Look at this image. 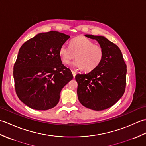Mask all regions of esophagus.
<instances>
[{
  "instance_id": "34e87169",
  "label": "esophagus",
  "mask_w": 146,
  "mask_h": 146,
  "mask_svg": "<svg viewBox=\"0 0 146 146\" xmlns=\"http://www.w3.org/2000/svg\"><path fill=\"white\" fill-rule=\"evenodd\" d=\"M71 72H72L73 77H74V78H75V76H76V72H75V71H71Z\"/></svg>"
}]
</instances>
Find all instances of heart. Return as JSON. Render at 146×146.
Segmentation results:
<instances>
[{"label":"heart","mask_w":146,"mask_h":146,"mask_svg":"<svg viewBox=\"0 0 146 146\" xmlns=\"http://www.w3.org/2000/svg\"><path fill=\"white\" fill-rule=\"evenodd\" d=\"M69 46L70 48L63 44L59 49V56L64 64H70L76 56L74 66L88 72L97 68L104 59V49L84 36L73 39Z\"/></svg>","instance_id":"obj_1"}]
</instances>
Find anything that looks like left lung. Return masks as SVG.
Segmentation results:
<instances>
[{
  "mask_svg": "<svg viewBox=\"0 0 146 146\" xmlns=\"http://www.w3.org/2000/svg\"><path fill=\"white\" fill-rule=\"evenodd\" d=\"M95 39L104 49L101 64L91 71L75 76L77 95L80 103L90 109L100 111L112 106L124 94L127 66L120 49L101 36L85 35Z\"/></svg>",
  "mask_w": 146,
  "mask_h": 146,
  "instance_id": "1",
  "label": "left lung"
}]
</instances>
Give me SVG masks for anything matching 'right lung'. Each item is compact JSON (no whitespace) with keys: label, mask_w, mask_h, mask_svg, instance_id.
I'll list each match as a JSON object with an SVG mask.
<instances>
[{"label":"right lung","mask_w":146,"mask_h":146,"mask_svg":"<svg viewBox=\"0 0 146 146\" xmlns=\"http://www.w3.org/2000/svg\"><path fill=\"white\" fill-rule=\"evenodd\" d=\"M70 38L51 31L38 34L22 45L13 75L17 97L27 106L46 110L58 104L62 88L73 78L58 54Z\"/></svg>","instance_id":"add662e5"}]
</instances>
